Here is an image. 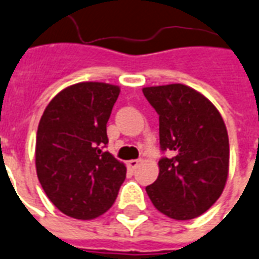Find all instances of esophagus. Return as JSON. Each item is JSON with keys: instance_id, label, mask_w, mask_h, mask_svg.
<instances>
[{"instance_id": "34e87169", "label": "esophagus", "mask_w": 259, "mask_h": 259, "mask_svg": "<svg viewBox=\"0 0 259 259\" xmlns=\"http://www.w3.org/2000/svg\"><path fill=\"white\" fill-rule=\"evenodd\" d=\"M140 163V161L139 159H131V161H128L127 162V165H128V167H130V169H136V167H138V165H139Z\"/></svg>"}]
</instances>
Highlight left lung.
<instances>
[{
    "label": "left lung",
    "instance_id": "obj_1",
    "mask_svg": "<svg viewBox=\"0 0 259 259\" xmlns=\"http://www.w3.org/2000/svg\"><path fill=\"white\" fill-rule=\"evenodd\" d=\"M143 94L159 116L162 152H169L158 162L159 176L146 192L163 215L194 219L215 204L226 186V124L215 105L189 86H151Z\"/></svg>",
    "mask_w": 259,
    "mask_h": 259
}]
</instances>
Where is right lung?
Returning <instances> with one entry per match:
<instances>
[{"mask_svg":"<svg viewBox=\"0 0 259 259\" xmlns=\"http://www.w3.org/2000/svg\"><path fill=\"white\" fill-rule=\"evenodd\" d=\"M120 88L81 82L50 101L36 135V171L58 209L74 219L98 218L113 205L127 169L111 152L107 123Z\"/></svg>","mask_w":259,"mask_h":259,"instance_id":"obj_1","label":"right lung"}]
</instances>
